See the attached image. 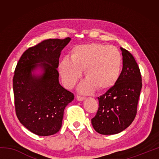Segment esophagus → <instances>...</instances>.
I'll list each match as a JSON object with an SVG mask.
<instances>
[{"mask_svg":"<svg viewBox=\"0 0 159 159\" xmlns=\"http://www.w3.org/2000/svg\"><path fill=\"white\" fill-rule=\"evenodd\" d=\"M85 99V97H82V96H79L78 95L77 97H76V99L78 101H83L84 100V99Z\"/></svg>","mask_w":159,"mask_h":159,"instance_id":"1","label":"esophagus"}]
</instances>
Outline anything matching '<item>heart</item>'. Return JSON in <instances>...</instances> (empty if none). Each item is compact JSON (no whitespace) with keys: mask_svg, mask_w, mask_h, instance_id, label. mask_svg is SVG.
Wrapping results in <instances>:
<instances>
[{"mask_svg":"<svg viewBox=\"0 0 159 159\" xmlns=\"http://www.w3.org/2000/svg\"><path fill=\"white\" fill-rule=\"evenodd\" d=\"M123 66L121 53L116 48L101 43L76 45L71 50V58L60 61L58 71L66 88H71L82 76L87 77L79 86L83 93L111 89L119 79Z\"/></svg>","mask_w":159,"mask_h":159,"instance_id":"obj_1","label":"heart"}]
</instances>
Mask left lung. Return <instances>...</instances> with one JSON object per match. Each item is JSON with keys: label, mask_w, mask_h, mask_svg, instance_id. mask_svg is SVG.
<instances>
[{"label": "left lung", "mask_w": 159, "mask_h": 159, "mask_svg": "<svg viewBox=\"0 0 159 159\" xmlns=\"http://www.w3.org/2000/svg\"><path fill=\"white\" fill-rule=\"evenodd\" d=\"M123 69L114 87L98 98L99 109L91 119L95 130L102 134H115L133 121L142 89V76L133 55L120 48Z\"/></svg>", "instance_id": "1"}]
</instances>
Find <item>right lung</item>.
I'll use <instances>...</instances> for the list:
<instances>
[{
    "label": "right lung",
    "instance_id": "1",
    "mask_svg": "<svg viewBox=\"0 0 159 159\" xmlns=\"http://www.w3.org/2000/svg\"><path fill=\"white\" fill-rule=\"evenodd\" d=\"M71 41L47 39L22 54L13 77L15 107L20 122L39 136L60 130L64 110L74 94L60 84L57 67L61 51ZM40 70L41 73L36 74Z\"/></svg>",
    "mask_w": 159,
    "mask_h": 159
}]
</instances>
